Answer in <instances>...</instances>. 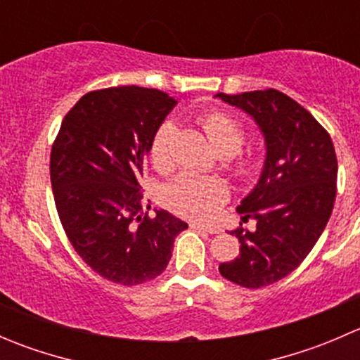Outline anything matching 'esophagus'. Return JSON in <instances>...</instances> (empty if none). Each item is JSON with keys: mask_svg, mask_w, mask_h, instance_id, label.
<instances>
[{"mask_svg": "<svg viewBox=\"0 0 360 360\" xmlns=\"http://www.w3.org/2000/svg\"><path fill=\"white\" fill-rule=\"evenodd\" d=\"M191 228H195V230H200V231H207V233H219V228H212V226H205V224H200V223H191L190 224Z\"/></svg>", "mask_w": 360, "mask_h": 360, "instance_id": "esophagus-1", "label": "esophagus"}]
</instances>
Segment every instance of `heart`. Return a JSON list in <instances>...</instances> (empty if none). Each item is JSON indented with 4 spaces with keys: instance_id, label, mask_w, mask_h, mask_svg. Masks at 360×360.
I'll return each instance as SVG.
<instances>
[{
    "instance_id": "1",
    "label": "heart",
    "mask_w": 360,
    "mask_h": 360,
    "mask_svg": "<svg viewBox=\"0 0 360 360\" xmlns=\"http://www.w3.org/2000/svg\"><path fill=\"white\" fill-rule=\"evenodd\" d=\"M207 139L214 150L224 157H231L242 148L245 139V129L238 120L223 111H210L198 118ZM174 125L165 120L157 127L150 141V160L155 169L167 170L172 165V143ZM231 174L240 181H249L256 177L261 170V157L254 151L237 155L230 163ZM226 184L219 177L195 176V174H181L170 181L165 188V200L181 216L190 219L210 221L219 212L221 205L228 200Z\"/></svg>"
}]
</instances>
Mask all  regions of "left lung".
<instances>
[{"label": "left lung", "instance_id": "8db88e82", "mask_svg": "<svg viewBox=\"0 0 360 360\" xmlns=\"http://www.w3.org/2000/svg\"><path fill=\"white\" fill-rule=\"evenodd\" d=\"M224 103L256 120L266 143L259 183L237 207L242 221L233 261L219 274L233 284L259 289L296 270L324 231L336 198L338 160L328 130L303 106L275 89L217 94Z\"/></svg>", "mask_w": 360, "mask_h": 360}]
</instances>
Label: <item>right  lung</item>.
Here are the masks:
<instances>
[{"label":"right lung","instance_id":"add662e5","mask_svg":"<svg viewBox=\"0 0 360 360\" xmlns=\"http://www.w3.org/2000/svg\"><path fill=\"white\" fill-rule=\"evenodd\" d=\"M176 103L136 85L92 90L68 111L52 144L50 181L64 231L78 256L115 284L157 278L188 228L167 210L148 216L141 186L151 137Z\"/></svg>","mask_w":360,"mask_h":360}]
</instances>
